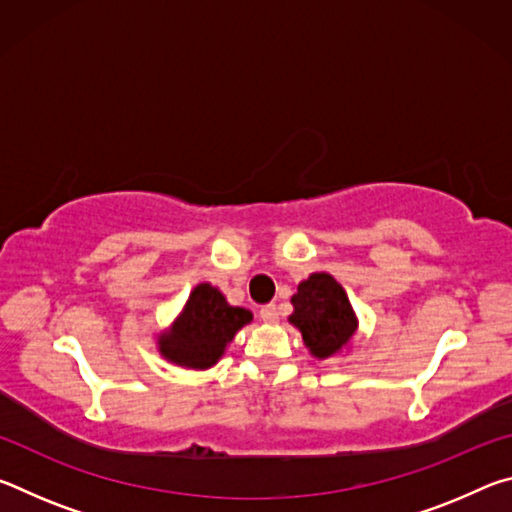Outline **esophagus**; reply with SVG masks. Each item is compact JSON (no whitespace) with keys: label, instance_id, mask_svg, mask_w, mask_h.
I'll list each match as a JSON object with an SVG mask.
<instances>
[{"label":"esophagus","instance_id":"obj_1","mask_svg":"<svg viewBox=\"0 0 512 512\" xmlns=\"http://www.w3.org/2000/svg\"><path fill=\"white\" fill-rule=\"evenodd\" d=\"M259 318L264 320V323H277V318H280V311H277V305H264L259 309Z\"/></svg>","mask_w":512,"mask_h":512}]
</instances>
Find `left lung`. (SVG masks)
Wrapping results in <instances>:
<instances>
[{"label":"left lung","instance_id":"8db88e82","mask_svg":"<svg viewBox=\"0 0 512 512\" xmlns=\"http://www.w3.org/2000/svg\"><path fill=\"white\" fill-rule=\"evenodd\" d=\"M289 320L302 332L305 345L318 359L339 352L352 339L357 318L339 282L327 273L309 275L291 298Z\"/></svg>","mask_w":512,"mask_h":512}]
</instances>
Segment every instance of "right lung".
Listing matches in <instances>:
<instances>
[{
    "label": "right lung",
    "mask_w": 512,
    "mask_h": 512,
    "mask_svg": "<svg viewBox=\"0 0 512 512\" xmlns=\"http://www.w3.org/2000/svg\"><path fill=\"white\" fill-rule=\"evenodd\" d=\"M253 320L244 307H232L210 284H198L185 311L160 336L162 357L187 368H210L241 327Z\"/></svg>",
    "instance_id": "obj_1"
}]
</instances>
